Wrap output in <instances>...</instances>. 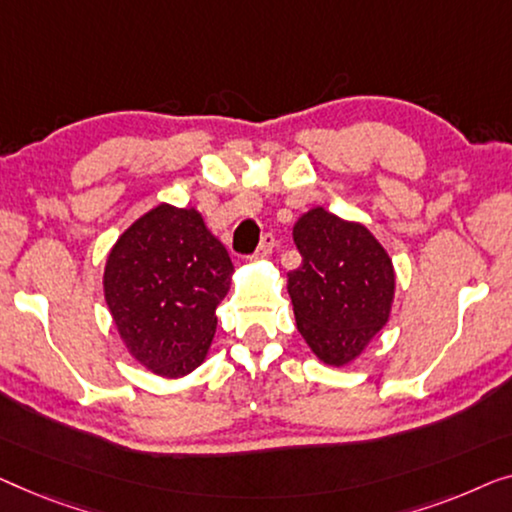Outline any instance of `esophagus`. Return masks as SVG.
Returning <instances> with one entry per match:
<instances>
[{
    "instance_id": "1",
    "label": "esophagus",
    "mask_w": 512,
    "mask_h": 512,
    "mask_svg": "<svg viewBox=\"0 0 512 512\" xmlns=\"http://www.w3.org/2000/svg\"><path fill=\"white\" fill-rule=\"evenodd\" d=\"M273 234L271 232H266L264 236H262V241H259V246H257V257H269L271 255V250H273Z\"/></svg>"
}]
</instances>
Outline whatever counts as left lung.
Segmentation results:
<instances>
[{"label":"left lung","mask_w":512,"mask_h":512,"mask_svg":"<svg viewBox=\"0 0 512 512\" xmlns=\"http://www.w3.org/2000/svg\"><path fill=\"white\" fill-rule=\"evenodd\" d=\"M301 266L287 273L297 329L327 366H348L387 325L394 301L392 259L359 222L315 206L294 222Z\"/></svg>","instance_id":"obj_1"}]
</instances>
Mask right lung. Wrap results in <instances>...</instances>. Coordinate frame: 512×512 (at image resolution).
I'll list each match as a JSON object with an SVG mask.
<instances>
[{"mask_svg": "<svg viewBox=\"0 0 512 512\" xmlns=\"http://www.w3.org/2000/svg\"><path fill=\"white\" fill-rule=\"evenodd\" d=\"M234 264L197 208L160 204L115 241L104 297L136 362L162 378H183L211 348Z\"/></svg>", "mask_w": 512, "mask_h": 512, "instance_id": "1", "label": "right lung"}]
</instances>
